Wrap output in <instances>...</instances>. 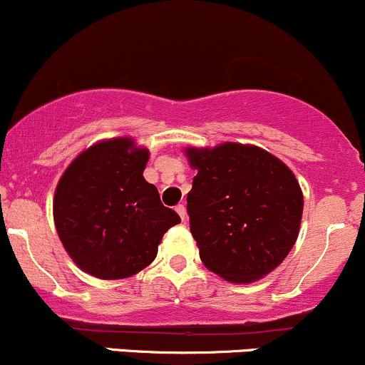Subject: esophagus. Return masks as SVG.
<instances>
[{"instance_id": "34e87169", "label": "esophagus", "mask_w": 365, "mask_h": 365, "mask_svg": "<svg viewBox=\"0 0 365 365\" xmlns=\"http://www.w3.org/2000/svg\"><path fill=\"white\" fill-rule=\"evenodd\" d=\"M175 210H178V214L181 215V219H182V221H186V207H184L182 203H179V205L175 207Z\"/></svg>"}]
</instances>
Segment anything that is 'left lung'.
<instances>
[{
  "label": "left lung",
  "instance_id": "1",
  "mask_svg": "<svg viewBox=\"0 0 365 365\" xmlns=\"http://www.w3.org/2000/svg\"><path fill=\"white\" fill-rule=\"evenodd\" d=\"M184 155L197 170L187 215L203 264L233 284L273 272L296 244L303 215L291 168L250 144L186 148Z\"/></svg>",
  "mask_w": 365,
  "mask_h": 365
}]
</instances>
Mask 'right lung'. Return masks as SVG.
<instances>
[{
    "mask_svg": "<svg viewBox=\"0 0 365 365\" xmlns=\"http://www.w3.org/2000/svg\"><path fill=\"white\" fill-rule=\"evenodd\" d=\"M150 151L130 137L101 140L66 168L53 197V221L78 268L118 280L151 264L178 212L144 179Z\"/></svg>",
    "mask_w": 365,
    "mask_h": 365,
    "instance_id": "right-lung-1",
    "label": "right lung"
}]
</instances>
